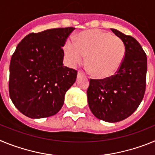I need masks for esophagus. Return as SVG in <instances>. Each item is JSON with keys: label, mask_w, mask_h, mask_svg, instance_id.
<instances>
[{"label": "esophagus", "mask_w": 155, "mask_h": 155, "mask_svg": "<svg viewBox=\"0 0 155 155\" xmlns=\"http://www.w3.org/2000/svg\"><path fill=\"white\" fill-rule=\"evenodd\" d=\"M82 77H84V74H83L81 71H78V77H77L78 79L81 78H82Z\"/></svg>", "instance_id": "obj_1"}]
</instances>
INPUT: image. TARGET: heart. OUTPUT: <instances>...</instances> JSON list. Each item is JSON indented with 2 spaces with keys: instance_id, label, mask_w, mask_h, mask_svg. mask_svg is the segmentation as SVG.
<instances>
[{
  "instance_id": "1",
  "label": "heart",
  "mask_w": 155,
  "mask_h": 155,
  "mask_svg": "<svg viewBox=\"0 0 155 155\" xmlns=\"http://www.w3.org/2000/svg\"><path fill=\"white\" fill-rule=\"evenodd\" d=\"M64 52L71 67L81 64L87 55V64L91 74L105 79L117 73L125 58L126 47L120 37L103 30L92 29L79 34L77 42L67 40Z\"/></svg>"
}]
</instances>
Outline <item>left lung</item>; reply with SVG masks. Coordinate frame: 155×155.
<instances>
[{
	"instance_id": "obj_1",
	"label": "left lung",
	"mask_w": 155,
	"mask_h": 155,
	"mask_svg": "<svg viewBox=\"0 0 155 155\" xmlns=\"http://www.w3.org/2000/svg\"><path fill=\"white\" fill-rule=\"evenodd\" d=\"M111 30L125 44L124 63L114 76L105 80L91 79L87 96L90 110L96 118L116 123L132 115L143 99L147 59L134 37L115 28Z\"/></svg>"
}]
</instances>
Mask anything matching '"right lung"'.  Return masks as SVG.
<instances>
[{"instance_id": "obj_1", "label": "right lung", "mask_w": 155, "mask_h": 155, "mask_svg": "<svg viewBox=\"0 0 155 155\" xmlns=\"http://www.w3.org/2000/svg\"><path fill=\"white\" fill-rule=\"evenodd\" d=\"M73 27L30 33L19 42L10 63L12 102L31 119L57 114L77 78V71L64 66L62 47Z\"/></svg>"}]
</instances>
